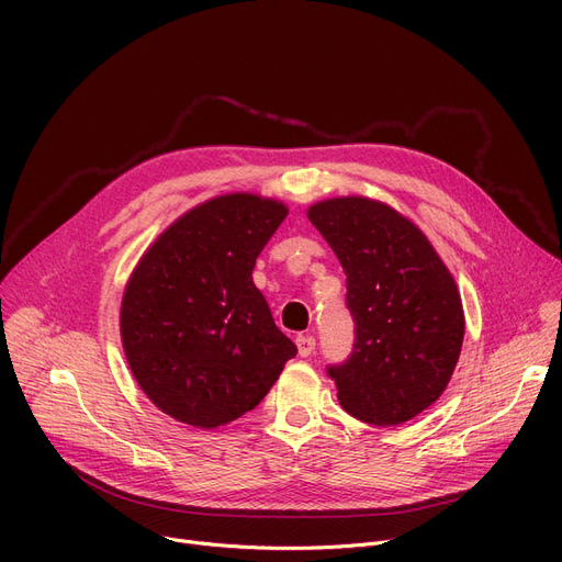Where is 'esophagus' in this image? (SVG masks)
Listing matches in <instances>:
<instances>
[{"instance_id":"esophagus-1","label":"esophagus","mask_w":562,"mask_h":562,"mask_svg":"<svg viewBox=\"0 0 562 562\" xmlns=\"http://www.w3.org/2000/svg\"><path fill=\"white\" fill-rule=\"evenodd\" d=\"M296 346H299V356L301 358H310L314 348H316V339L312 335H299L296 337Z\"/></svg>"}]
</instances>
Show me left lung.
<instances>
[{
    "label": "left lung",
    "instance_id": "8db88e82",
    "mask_svg": "<svg viewBox=\"0 0 562 562\" xmlns=\"http://www.w3.org/2000/svg\"><path fill=\"white\" fill-rule=\"evenodd\" d=\"M312 225L346 273L356 344L328 367L348 415L398 426L447 390L460 358L464 312L453 276L426 234L390 204L348 195L310 206Z\"/></svg>",
    "mask_w": 562,
    "mask_h": 562
}]
</instances>
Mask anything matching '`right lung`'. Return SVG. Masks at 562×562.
Masks as SVG:
<instances>
[{
  "label": "right lung",
  "instance_id": "add662e5",
  "mask_svg": "<svg viewBox=\"0 0 562 562\" xmlns=\"http://www.w3.org/2000/svg\"><path fill=\"white\" fill-rule=\"evenodd\" d=\"M286 206L227 193L177 218L125 286L121 337L130 369L168 417L212 430L257 407L299 348L252 282Z\"/></svg>",
  "mask_w": 562,
  "mask_h": 562
}]
</instances>
